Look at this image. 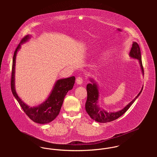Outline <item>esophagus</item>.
<instances>
[{
	"mask_svg": "<svg viewBox=\"0 0 157 157\" xmlns=\"http://www.w3.org/2000/svg\"><path fill=\"white\" fill-rule=\"evenodd\" d=\"M76 83L77 85H81L83 83V78L81 77H78L76 79Z\"/></svg>",
	"mask_w": 157,
	"mask_h": 157,
	"instance_id": "obj_1",
	"label": "esophagus"
}]
</instances>
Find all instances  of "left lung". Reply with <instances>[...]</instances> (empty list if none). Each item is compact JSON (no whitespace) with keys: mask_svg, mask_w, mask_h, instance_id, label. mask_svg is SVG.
<instances>
[{"mask_svg":"<svg viewBox=\"0 0 157 157\" xmlns=\"http://www.w3.org/2000/svg\"><path fill=\"white\" fill-rule=\"evenodd\" d=\"M129 56L131 58L137 59L139 62L141 72L144 75V69L142 65L141 51L139 45L135 42L132 44V46L129 52ZM91 83H88L86 86L87 90V100L85 104V109L90 117L94 120L99 123H107L113 121L120 117L123 114L126 112L130 106L134 103L135 100L138 97L141 93L143 86L140 92L128 105H127L123 109L117 112H107L105 109L101 108L98 105V100L99 98V90L97 84L93 78H90Z\"/></svg>","mask_w":157,"mask_h":157,"instance_id":"left-lung-1","label":"left lung"}]
</instances>
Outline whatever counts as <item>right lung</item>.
I'll use <instances>...</instances> for the list:
<instances>
[{"label": "right lung", "mask_w": 157, "mask_h": 157, "mask_svg": "<svg viewBox=\"0 0 157 157\" xmlns=\"http://www.w3.org/2000/svg\"><path fill=\"white\" fill-rule=\"evenodd\" d=\"M30 38V35H27L24 37L14 51L11 72V90L13 95L21 105L23 111L31 120L37 123L46 124L54 120L59 115L64 98L67 92L72 89L75 78L74 76H72L57 80L48 98L40 105L35 107H30L25 104L18 96L15 89V66L17 51L21 49V45L26 42Z\"/></svg>", "instance_id": "add662e5"}]
</instances>
